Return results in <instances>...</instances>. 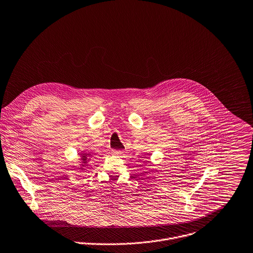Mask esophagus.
Wrapping results in <instances>:
<instances>
[{"instance_id":"obj_1","label":"esophagus","mask_w":253,"mask_h":253,"mask_svg":"<svg viewBox=\"0 0 253 253\" xmlns=\"http://www.w3.org/2000/svg\"><path fill=\"white\" fill-rule=\"evenodd\" d=\"M112 153H113V154H115V155H121V154H123V150H117V149H114V150H112Z\"/></svg>"}]
</instances>
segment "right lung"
<instances>
[{
    "instance_id": "obj_1",
    "label": "right lung",
    "mask_w": 253,
    "mask_h": 253,
    "mask_svg": "<svg viewBox=\"0 0 253 253\" xmlns=\"http://www.w3.org/2000/svg\"><path fill=\"white\" fill-rule=\"evenodd\" d=\"M81 156H80V160H81V162H80V167H79V169L80 170H85V167H87L88 166V162H89V160H90V158H91V153H87V152H85V151H82V152H80L79 153Z\"/></svg>"
}]
</instances>
